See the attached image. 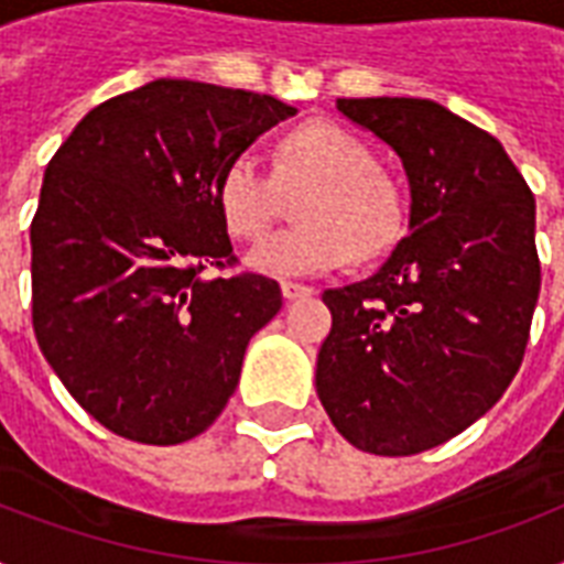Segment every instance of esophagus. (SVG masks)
Wrapping results in <instances>:
<instances>
[{"label": "esophagus", "instance_id": "1", "mask_svg": "<svg viewBox=\"0 0 564 564\" xmlns=\"http://www.w3.org/2000/svg\"><path fill=\"white\" fill-rule=\"evenodd\" d=\"M281 292L286 301H299V299H307V295H313V286H304V283H295V281H283Z\"/></svg>", "mask_w": 564, "mask_h": 564}]
</instances>
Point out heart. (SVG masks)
<instances>
[{
    "instance_id": "heart-1",
    "label": "heart",
    "mask_w": 564,
    "mask_h": 564,
    "mask_svg": "<svg viewBox=\"0 0 564 564\" xmlns=\"http://www.w3.org/2000/svg\"><path fill=\"white\" fill-rule=\"evenodd\" d=\"M307 187L295 204L301 225L263 239L248 265L265 274H318L371 260L392 246L403 225L401 189L348 128L310 119L281 134L272 172L254 154H237L216 181V204L234 239L254 242L272 228L283 193Z\"/></svg>"
}]
</instances>
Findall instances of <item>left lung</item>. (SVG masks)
I'll return each mask as SVG.
<instances>
[{"mask_svg": "<svg viewBox=\"0 0 564 564\" xmlns=\"http://www.w3.org/2000/svg\"><path fill=\"white\" fill-rule=\"evenodd\" d=\"M401 154L410 237L380 272L322 301L334 327L316 392L377 456L442 445L486 415L524 360L542 290L535 198L503 145L430 99H339Z\"/></svg>", "mask_w": 564, "mask_h": 564, "instance_id": "left-lung-1", "label": "left lung"}]
</instances>
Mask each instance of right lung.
Instances as JSON below:
<instances>
[{
	"label": "right lung",
	"instance_id": "add662e5",
	"mask_svg": "<svg viewBox=\"0 0 564 564\" xmlns=\"http://www.w3.org/2000/svg\"><path fill=\"white\" fill-rule=\"evenodd\" d=\"M295 108L158 78L101 101L48 161L31 219V322L101 427L181 445L219 419L281 286L239 263L216 204L230 158Z\"/></svg>",
	"mask_w": 564,
	"mask_h": 564
}]
</instances>
